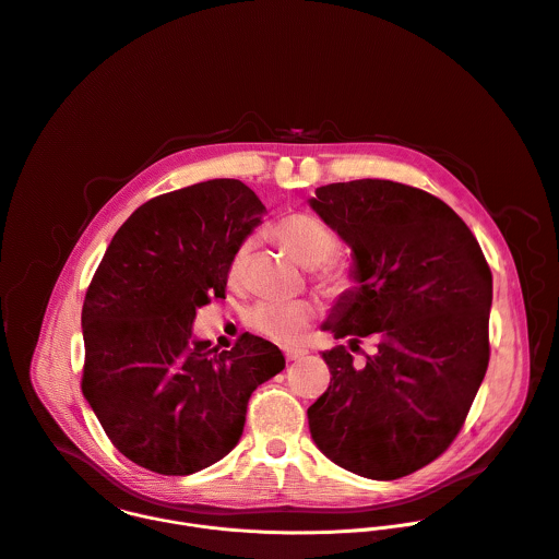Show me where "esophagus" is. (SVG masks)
I'll return each mask as SVG.
<instances>
[{
  "instance_id": "1",
  "label": "esophagus",
  "mask_w": 559,
  "mask_h": 559,
  "mask_svg": "<svg viewBox=\"0 0 559 559\" xmlns=\"http://www.w3.org/2000/svg\"><path fill=\"white\" fill-rule=\"evenodd\" d=\"M305 355V350H285V359L287 361H296V359H300Z\"/></svg>"
}]
</instances>
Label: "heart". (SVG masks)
Returning a JSON list of instances; mask_svg holds the SVG:
<instances>
[{"instance_id": "heart-1", "label": "heart", "mask_w": 559, "mask_h": 559, "mask_svg": "<svg viewBox=\"0 0 559 559\" xmlns=\"http://www.w3.org/2000/svg\"><path fill=\"white\" fill-rule=\"evenodd\" d=\"M272 235L292 252L294 259H298L305 265H311V278L326 289L329 294H342L350 289L353 276L350 270L331 259V254L337 250V235L316 215L311 213H289L281 217L272 226ZM248 263V243H239L228 261V283L239 285L246 274ZM318 307L311 300H289V302H276V300H261L246 313V324L283 346L298 344L309 324L316 320Z\"/></svg>"}]
</instances>
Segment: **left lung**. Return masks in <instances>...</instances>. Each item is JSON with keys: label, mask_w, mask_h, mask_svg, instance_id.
<instances>
[{"label": "left lung", "mask_w": 559, "mask_h": 559, "mask_svg": "<svg viewBox=\"0 0 559 559\" xmlns=\"http://www.w3.org/2000/svg\"><path fill=\"white\" fill-rule=\"evenodd\" d=\"M311 206L353 248L359 283L326 329L353 350L380 342L364 367L346 346L322 353L331 383L307 412L311 438L355 475L407 477L453 444L486 377L490 265L447 202L403 182L324 185Z\"/></svg>", "instance_id": "left-lung-1"}]
</instances>
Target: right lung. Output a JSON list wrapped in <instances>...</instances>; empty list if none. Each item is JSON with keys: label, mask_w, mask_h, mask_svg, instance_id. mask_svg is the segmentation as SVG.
<instances>
[{"label": "right lung", "mask_w": 559, "mask_h": 559, "mask_svg": "<svg viewBox=\"0 0 559 559\" xmlns=\"http://www.w3.org/2000/svg\"><path fill=\"white\" fill-rule=\"evenodd\" d=\"M265 206L241 180L156 195L115 233L82 305V394L112 447L141 468L193 475L239 442L252 392L285 368L267 340L191 342L195 309L222 298L233 250Z\"/></svg>", "instance_id": "obj_1"}]
</instances>
